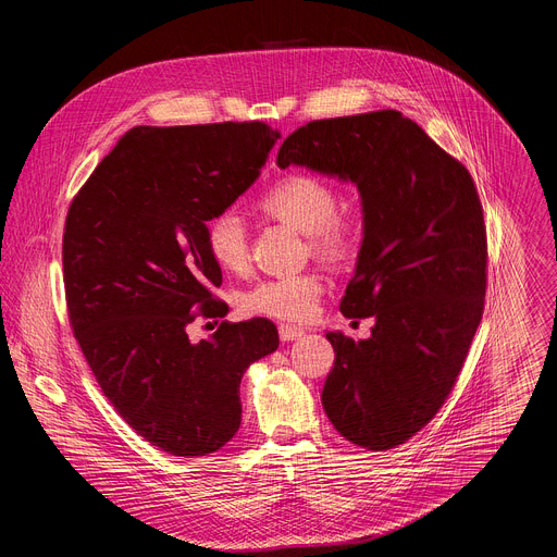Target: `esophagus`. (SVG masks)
I'll list each match as a JSON object with an SVG mask.
<instances>
[{
	"instance_id": "obj_1",
	"label": "esophagus",
	"mask_w": 557,
	"mask_h": 557,
	"mask_svg": "<svg viewBox=\"0 0 557 557\" xmlns=\"http://www.w3.org/2000/svg\"><path fill=\"white\" fill-rule=\"evenodd\" d=\"M301 335H304V331L297 329V326H288V324L280 326V339L282 342H293V339H299Z\"/></svg>"
}]
</instances>
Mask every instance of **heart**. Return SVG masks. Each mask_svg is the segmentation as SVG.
Listing matches in <instances>:
<instances>
[{
    "label": "heart",
    "instance_id": "obj_1",
    "mask_svg": "<svg viewBox=\"0 0 557 557\" xmlns=\"http://www.w3.org/2000/svg\"><path fill=\"white\" fill-rule=\"evenodd\" d=\"M260 211L306 235L310 253L329 267L350 262L361 245V222L339 211V191L314 174L295 172L273 183L260 198ZM205 243L213 262L243 273L249 267V231L235 211H222L207 222ZM324 295V280L312 271L260 280L240 297L247 314L273 317L282 322H306Z\"/></svg>",
    "mask_w": 557,
    "mask_h": 557
}]
</instances>
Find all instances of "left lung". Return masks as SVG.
<instances>
[{
	"mask_svg": "<svg viewBox=\"0 0 557 557\" xmlns=\"http://www.w3.org/2000/svg\"><path fill=\"white\" fill-rule=\"evenodd\" d=\"M357 185L363 240L342 299L348 320L374 317L355 342L329 333L335 366L322 404L350 443L383 451L441 410L481 324L487 288L483 205L462 163L396 110L310 121L277 151Z\"/></svg>",
	"mask_w": 557,
	"mask_h": 557,
	"instance_id": "1",
	"label": "left lung"
}]
</instances>
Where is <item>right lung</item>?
Returning a JSON list of instances; mask_svg holds the SVG:
<instances>
[{
    "mask_svg": "<svg viewBox=\"0 0 557 557\" xmlns=\"http://www.w3.org/2000/svg\"><path fill=\"white\" fill-rule=\"evenodd\" d=\"M280 138L262 121L132 127L74 196L63 231L72 333L108 401L147 443L207 456L240 428V381L280 346L273 322H222L207 222L260 176Z\"/></svg>",
    "mask_w": 557,
    "mask_h": 557,
    "instance_id": "obj_1",
    "label": "right lung"
}]
</instances>
